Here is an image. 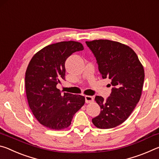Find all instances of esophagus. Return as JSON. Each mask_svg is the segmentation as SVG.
<instances>
[{
	"mask_svg": "<svg viewBox=\"0 0 159 159\" xmlns=\"http://www.w3.org/2000/svg\"><path fill=\"white\" fill-rule=\"evenodd\" d=\"M85 102H86V103H88V104L91 103V102H93V100H94L93 97L89 96V95H86L85 97Z\"/></svg>",
	"mask_w": 159,
	"mask_h": 159,
	"instance_id": "34e87169",
	"label": "esophagus"
}]
</instances>
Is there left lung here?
I'll list each match as a JSON object with an SVG mask.
<instances>
[{
	"label": "left lung",
	"mask_w": 159,
	"mask_h": 159,
	"mask_svg": "<svg viewBox=\"0 0 159 159\" xmlns=\"http://www.w3.org/2000/svg\"><path fill=\"white\" fill-rule=\"evenodd\" d=\"M85 43L96 57L102 79H109L113 86L106 100L95 97L101 111L93 123L101 129L115 128L130 116L140 99L144 67L134 50L125 44L102 39Z\"/></svg>",
	"instance_id": "1"
}]
</instances>
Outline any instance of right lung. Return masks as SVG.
Returning <instances> with one entry per match:
<instances>
[{"mask_svg": "<svg viewBox=\"0 0 159 159\" xmlns=\"http://www.w3.org/2000/svg\"><path fill=\"white\" fill-rule=\"evenodd\" d=\"M84 49L80 43L61 41L45 46L31 58L25 74L29 106L38 121L52 130L71 125L74 114L84 105L85 97L64 93L57 85L65 79V61Z\"/></svg>", "mask_w": 159, "mask_h": 159, "instance_id": "obj_1", "label": "right lung"}]
</instances>
